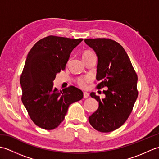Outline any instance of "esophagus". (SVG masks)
<instances>
[{
  "instance_id": "obj_1",
  "label": "esophagus",
  "mask_w": 159,
  "mask_h": 159,
  "mask_svg": "<svg viewBox=\"0 0 159 159\" xmlns=\"http://www.w3.org/2000/svg\"><path fill=\"white\" fill-rule=\"evenodd\" d=\"M89 96V93H87V92H83V97H84V98H88Z\"/></svg>"
}]
</instances>
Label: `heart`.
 Segmentation results:
<instances>
[{
    "label": "heart",
    "mask_w": 159,
    "mask_h": 159,
    "mask_svg": "<svg viewBox=\"0 0 159 159\" xmlns=\"http://www.w3.org/2000/svg\"><path fill=\"white\" fill-rule=\"evenodd\" d=\"M91 54H93L92 52H86L83 54V56H87V55H91ZM91 80V78L88 76H83V77H80V78H79V79H77L76 80V83L78 85H79V86L80 87H81V88H83L85 89L87 87V83H89Z\"/></svg>",
    "instance_id": "b5f03b06"
}]
</instances>
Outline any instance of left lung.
I'll use <instances>...</instances> for the list:
<instances>
[{
	"label": "left lung",
	"instance_id": "obj_1",
	"mask_svg": "<svg viewBox=\"0 0 159 159\" xmlns=\"http://www.w3.org/2000/svg\"><path fill=\"white\" fill-rule=\"evenodd\" d=\"M98 57V88L107 87L104 98L90 93L99 103L96 112L89 117L93 128L109 133L122 126L129 117L137 98V75L124 48L114 40L106 38L86 39Z\"/></svg>",
	"mask_w": 159,
	"mask_h": 159
}]
</instances>
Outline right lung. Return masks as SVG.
<instances>
[{
	"label": "right lung",
	"mask_w": 159,
	"mask_h": 159,
	"mask_svg": "<svg viewBox=\"0 0 159 159\" xmlns=\"http://www.w3.org/2000/svg\"><path fill=\"white\" fill-rule=\"evenodd\" d=\"M83 40L50 35L40 39L28 53L20 80L22 101L38 126L57 128L70 104L83 98L82 91L74 86L61 91L53 87L57 74L65 70L71 52Z\"/></svg>",
	"instance_id": "1"
}]
</instances>
